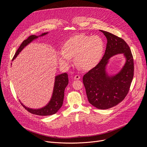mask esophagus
<instances>
[{"label": "esophagus", "mask_w": 147, "mask_h": 147, "mask_svg": "<svg viewBox=\"0 0 147 147\" xmlns=\"http://www.w3.org/2000/svg\"><path fill=\"white\" fill-rule=\"evenodd\" d=\"M80 76H79V75H76L75 76H74V79L75 80H78V79H80Z\"/></svg>", "instance_id": "obj_1"}]
</instances>
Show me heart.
Returning a JSON list of instances; mask_svg holds the SVG:
<instances>
[{"label":"heart","instance_id":"1","mask_svg":"<svg viewBox=\"0 0 147 147\" xmlns=\"http://www.w3.org/2000/svg\"><path fill=\"white\" fill-rule=\"evenodd\" d=\"M104 49L102 39L97 35L80 34L68 39L63 51L59 53V60L63 66H68L75 56L76 64L83 70H89L100 59Z\"/></svg>","mask_w":147,"mask_h":147}]
</instances>
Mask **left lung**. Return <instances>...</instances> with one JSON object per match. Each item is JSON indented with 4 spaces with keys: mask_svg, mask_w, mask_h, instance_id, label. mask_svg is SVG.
Segmentation results:
<instances>
[{
    "mask_svg": "<svg viewBox=\"0 0 147 147\" xmlns=\"http://www.w3.org/2000/svg\"><path fill=\"white\" fill-rule=\"evenodd\" d=\"M107 39L105 52L100 61L82 78L89 102L99 109L112 108L126 96L134 76V59L130 47L122 38L109 32L100 30ZM123 53L127 62L116 76L109 77L105 67L108 59L113 55Z\"/></svg>",
    "mask_w": 147,
    "mask_h": 147,
    "instance_id": "left-lung-1",
    "label": "left lung"
}]
</instances>
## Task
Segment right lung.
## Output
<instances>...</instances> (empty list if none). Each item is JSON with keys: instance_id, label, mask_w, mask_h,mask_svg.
I'll list each match as a JSON object with an SVG mask.
<instances>
[{"instance_id": "obj_1", "label": "right lung", "mask_w": 147, "mask_h": 147, "mask_svg": "<svg viewBox=\"0 0 147 147\" xmlns=\"http://www.w3.org/2000/svg\"><path fill=\"white\" fill-rule=\"evenodd\" d=\"M47 34V32H45L42 34L40 36H43ZM38 36L35 35H31L28 36L26 39L23 40L22 44L20 45L18 49L16 51L14 56L13 57L12 60H13L19 54V53L22 51V49L27 46L28 44H30L31 41L34 39L37 38ZM69 83L68 79V74L66 73L61 74L56 76L55 81V86L53 92V95L52 96V99L49 103L47 105L39 109H30L26 107L24 105L21 103L22 105L30 113L38 115V116H49L55 114L59 109L63 105V102L64 96H65V90L66 86Z\"/></svg>"}]
</instances>
